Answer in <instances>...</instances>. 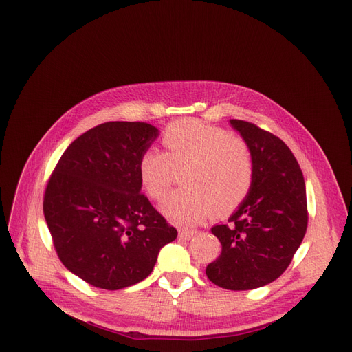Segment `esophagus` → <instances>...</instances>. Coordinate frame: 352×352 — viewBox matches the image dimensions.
<instances>
[{
    "label": "esophagus",
    "mask_w": 352,
    "mask_h": 352,
    "mask_svg": "<svg viewBox=\"0 0 352 352\" xmlns=\"http://www.w3.org/2000/svg\"><path fill=\"white\" fill-rule=\"evenodd\" d=\"M197 235V230H179V238L189 241L190 238H194Z\"/></svg>",
    "instance_id": "esophagus-1"
}]
</instances>
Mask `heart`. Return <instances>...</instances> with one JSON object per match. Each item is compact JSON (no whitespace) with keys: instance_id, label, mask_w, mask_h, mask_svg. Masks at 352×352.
Masks as SVG:
<instances>
[{"instance_id":"b5f03b06","label":"heart","mask_w":352,"mask_h":352,"mask_svg":"<svg viewBox=\"0 0 352 352\" xmlns=\"http://www.w3.org/2000/svg\"><path fill=\"white\" fill-rule=\"evenodd\" d=\"M167 153L146 148L138 160V177L153 199H162L172 182L173 168L186 166L185 189L168 195L163 214L180 226H195L214 207L236 208L252 184V157L241 138L198 120H179L163 133Z\"/></svg>"}]
</instances>
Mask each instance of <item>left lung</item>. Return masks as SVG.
Masks as SVG:
<instances>
[{
  "label": "left lung",
  "instance_id": "8db88e82",
  "mask_svg": "<svg viewBox=\"0 0 352 352\" xmlns=\"http://www.w3.org/2000/svg\"><path fill=\"white\" fill-rule=\"evenodd\" d=\"M252 157L248 195L229 217L211 228L221 254L207 265V278L230 291L255 289L276 280L291 264L307 230L304 176L287 145L243 120H230Z\"/></svg>",
  "mask_w": 352,
  "mask_h": 352
}]
</instances>
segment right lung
I'll list each match as a JSON object with an SVG mask.
<instances>
[{
	"label": "right lung",
	"instance_id": "obj_1",
	"mask_svg": "<svg viewBox=\"0 0 352 352\" xmlns=\"http://www.w3.org/2000/svg\"><path fill=\"white\" fill-rule=\"evenodd\" d=\"M158 133L142 122L102 123L67 146L48 180L44 216L58 258L92 286L144 280L177 236L138 177V160Z\"/></svg>",
	"mask_w": 352,
	"mask_h": 352
}]
</instances>
